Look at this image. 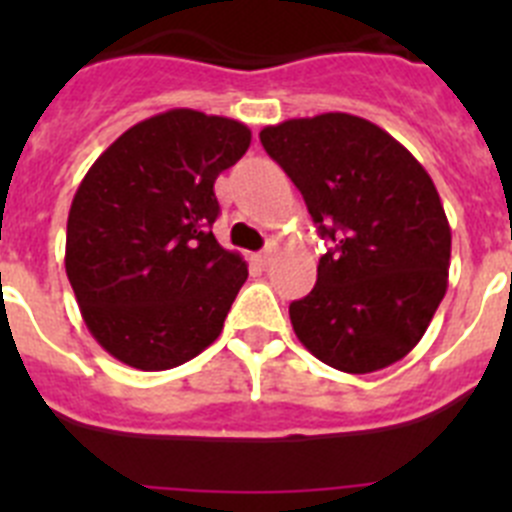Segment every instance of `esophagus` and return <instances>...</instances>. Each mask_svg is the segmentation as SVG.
I'll list each match as a JSON object with an SVG mask.
<instances>
[{
	"label": "esophagus",
	"mask_w": 512,
	"mask_h": 512,
	"mask_svg": "<svg viewBox=\"0 0 512 512\" xmlns=\"http://www.w3.org/2000/svg\"><path fill=\"white\" fill-rule=\"evenodd\" d=\"M277 251H279V246L274 241H269V246L264 248V251L259 253V256H256V261H259L261 266H269V261L274 259V256H277Z\"/></svg>",
	"instance_id": "34e87169"
}]
</instances>
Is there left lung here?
<instances>
[{
    "instance_id": "left-lung-1",
    "label": "left lung",
    "mask_w": 512,
    "mask_h": 512,
    "mask_svg": "<svg viewBox=\"0 0 512 512\" xmlns=\"http://www.w3.org/2000/svg\"><path fill=\"white\" fill-rule=\"evenodd\" d=\"M259 138L330 241L312 292L289 305L302 346L348 374L408 356L449 287L451 228L428 171L346 112L266 125Z\"/></svg>"
}]
</instances>
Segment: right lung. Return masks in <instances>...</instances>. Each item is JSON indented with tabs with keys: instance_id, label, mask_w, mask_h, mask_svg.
Masks as SVG:
<instances>
[{
	"instance_id": "obj_1",
	"label": "right lung",
	"mask_w": 512,
	"mask_h": 512,
	"mask_svg": "<svg viewBox=\"0 0 512 512\" xmlns=\"http://www.w3.org/2000/svg\"><path fill=\"white\" fill-rule=\"evenodd\" d=\"M248 146L243 122L169 110L125 130L81 179L66 274L89 333L122 364L164 372L220 336L248 266L212 235L215 179Z\"/></svg>"
}]
</instances>
